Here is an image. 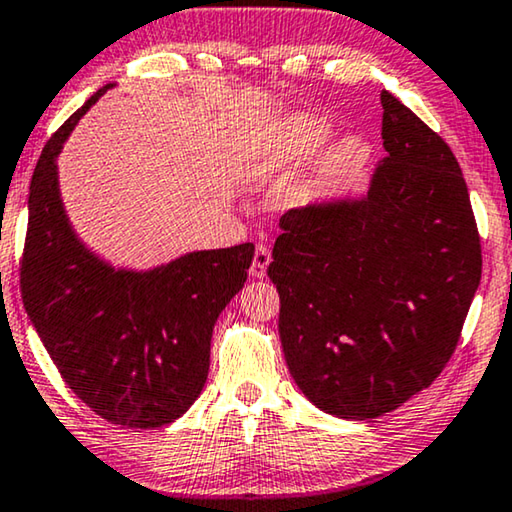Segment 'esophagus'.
<instances>
[{"label": "esophagus", "instance_id": "esophagus-1", "mask_svg": "<svg viewBox=\"0 0 512 512\" xmlns=\"http://www.w3.org/2000/svg\"><path fill=\"white\" fill-rule=\"evenodd\" d=\"M269 262H271L269 246H266V243H257L253 264H250V273H253L255 278H264L266 276V266H269Z\"/></svg>", "mask_w": 512, "mask_h": 512}]
</instances>
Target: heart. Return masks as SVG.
<instances>
[{
	"label": "heart",
	"mask_w": 512,
	"mask_h": 512,
	"mask_svg": "<svg viewBox=\"0 0 512 512\" xmlns=\"http://www.w3.org/2000/svg\"><path fill=\"white\" fill-rule=\"evenodd\" d=\"M311 132V125L299 122V125H292L287 129L278 141L259 143L253 157H250V167H253L255 174H266V171L280 167L294 148L311 139Z\"/></svg>",
	"instance_id": "obj_1"
}]
</instances>
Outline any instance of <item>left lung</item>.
<instances>
[{
  "label": "left lung",
  "mask_w": 512,
  "mask_h": 512,
  "mask_svg": "<svg viewBox=\"0 0 512 512\" xmlns=\"http://www.w3.org/2000/svg\"><path fill=\"white\" fill-rule=\"evenodd\" d=\"M380 104L387 157L369 194L285 213L266 269L294 383L345 420L390 413L441 376L482 271L457 157L390 92Z\"/></svg>",
  "instance_id": "1"
}]
</instances>
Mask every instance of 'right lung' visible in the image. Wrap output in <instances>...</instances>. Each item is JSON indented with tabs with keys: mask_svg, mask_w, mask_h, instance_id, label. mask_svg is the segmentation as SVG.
Segmentation results:
<instances>
[{
	"mask_svg": "<svg viewBox=\"0 0 512 512\" xmlns=\"http://www.w3.org/2000/svg\"><path fill=\"white\" fill-rule=\"evenodd\" d=\"M109 88L97 90L41 150L20 294L69 390L106 422L155 429L201 394L213 325L246 283L255 246L201 250L148 273L113 271L81 246L64 215L55 157Z\"/></svg>",
	"mask_w": 512,
	"mask_h": 512,
	"instance_id": "obj_1",
	"label": "right lung"
}]
</instances>
